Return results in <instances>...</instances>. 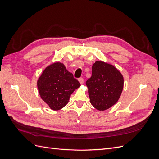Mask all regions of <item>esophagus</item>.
Returning a JSON list of instances; mask_svg holds the SVG:
<instances>
[{"mask_svg":"<svg viewBox=\"0 0 159 159\" xmlns=\"http://www.w3.org/2000/svg\"><path fill=\"white\" fill-rule=\"evenodd\" d=\"M78 81H79V82H80L81 84H83L84 82V80L82 78H79V79H78Z\"/></svg>","mask_w":159,"mask_h":159,"instance_id":"esophagus-1","label":"esophagus"}]
</instances>
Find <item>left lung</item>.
<instances>
[{"mask_svg": "<svg viewBox=\"0 0 159 159\" xmlns=\"http://www.w3.org/2000/svg\"><path fill=\"white\" fill-rule=\"evenodd\" d=\"M85 84L91 104L96 109L104 111L118 102L123 91L124 79L114 66L96 61L92 66V75Z\"/></svg>", "mask_w": 159, "mask_h": 159, "instance_id": "obj_1", "label": "left lung"}]
</instances>
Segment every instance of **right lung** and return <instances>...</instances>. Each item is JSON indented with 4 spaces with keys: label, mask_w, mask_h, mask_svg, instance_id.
<instances>
[{
    "label": "right lung",
    "mask_w": 159,
    "mask_h": 159,
    "mask_svg": "<svg viewBox=\"0 0 159 159\" xmlns=\"http://www.w3.org/2000/svg\"><path fill=\"white\" fill-rule=\"evenodd\" d=\"M40 98L54 111L63 108L71 95L80 86L64 64L55 62L47 66L37 81Z\"/></svg>",
    "instance_id": "add662e5"
}]
</instances>
